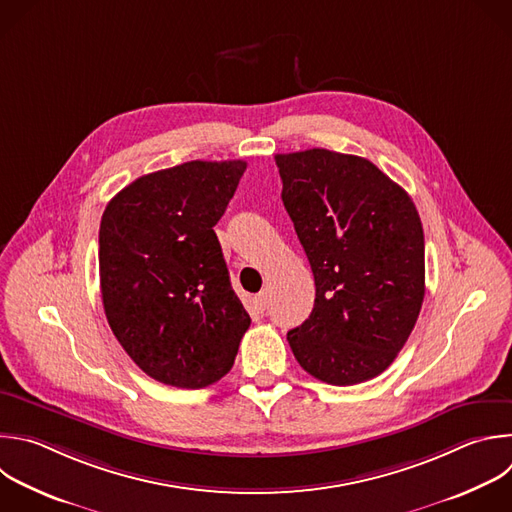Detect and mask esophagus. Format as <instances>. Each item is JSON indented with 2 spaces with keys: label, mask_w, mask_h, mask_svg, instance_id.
<instances>
[{
  "label": "esophagus",
  "mask_w": 512,
  "mask_h": 512,
  "mask_svg": "<svg viewBox=\"0 0 512 512\" xmlns=\"http://www.w3.org/2000/svg\"><path fill=\"white\" fill-rule=\"evenodd\" d=\"M253 305H255L257 311H265V307H267V293L255 295V297H253Z\"/></svg>",
  "instance_id": "obj_1"
}]
</instances>
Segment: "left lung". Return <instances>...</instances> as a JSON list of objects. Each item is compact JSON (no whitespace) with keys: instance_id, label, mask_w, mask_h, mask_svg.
Segmentation results:
<instances>
[{"instance_id":"8db88e82","label":"left lung","mask_w":512,"mask_h":512,"mask_svg":"<svg viewBox=\"0 0 512 512\" xmlns=\"http://www.w3.org/2000/svg\"><path fill=\"white\" fill-rule=\"evenodd\" d=\"M281 199L315 279L311 315L287 333L299 366L331 386L380 376L424 301V231L410 195L368 158L275 154Z\"/></svg>"}]
</instances>
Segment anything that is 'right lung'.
I'll list each match as a JSON object with an SVG mask.
<instances>
[{
  "mask_svg": "<svg viewBox=\"0 0 512 512\" xmlns=\"http://www.w3.org/2000/svg\"><path fill=\"white\" fill-rule=\"evenodd\" d=\"M245 168L243 160L164 168L124 187L102 215L106 319L132 362L166 386L221 380L249 329L213 231Z\"/></svg>",
  "mask_w": 512,
  "mask_h": 512,
  "instance_id": "obj_1",
  "label": "right lung"
}]
</instances>
